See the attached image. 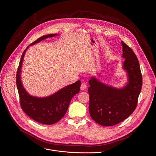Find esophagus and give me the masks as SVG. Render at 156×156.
<instances>
[{
  "mask_svg": "<svg viewBox=\"0 0 156 156\" xmlns=\"http://www.w3.org/2000/svg\"><path fill=\"white\" fill-rule=\"evenodd\" d=\"M87 88V85L85 83H81V90H86Z\"/></svg>",
  "mask_w": 156,
  "mask_h": 156,
  "instance_id": "1",
  "label": "esophagus"
}]
</instances>
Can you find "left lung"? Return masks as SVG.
<instances>
[{
    "mask_svg": "<svg viewBox=\"0 0 156 156\" xmlns=\"http://www.w3.org/2000/svg\"><path fill=\"white\" fill-rule=\"evenodd\" d=\"M122 68L127 73L128 82L120 89L107 85L95 77L89 80L90 87L89 111L91 118L104 126L116 125L128 118L135 110L143 85L139 63L133 50L124 41Z\"/></svg>",
    "mask_w": 156,
    "mask_h": 156,
    "instance_id": "left-lung-1",
    "label": "left lung"
}]
</instances>
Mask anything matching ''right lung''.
Instances as JSON below:
<instances>
[{
	"label": "right lung",
	"mask_w": 156,
	"mask_h": 156,
	"mask_svg": "<svg viewBox=\"0 0 156 156\" xmlns=\"http://www.w3.org/2000/svg\"><path fill=\"white\" fill-rule=\"evenodd\" d=\"M56 35L58 34H48L42 36L26 48L22 53L16 76L17 87L22 110L34 121L44 124H55L65 116L71 100L76 94L79 93L81 86V81L78 80L55 93L44 98H38L30 95L23 87L20 72L26 50L30 46L35 45L41 40Z\"/></svg>",
	"instance_id": "1"
}]
</instances>
